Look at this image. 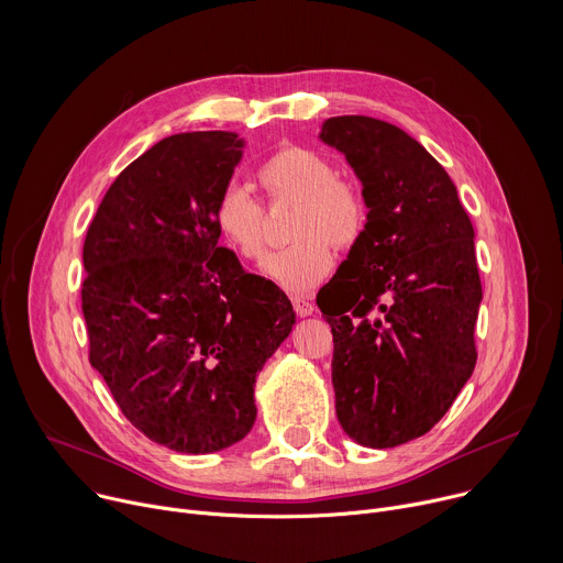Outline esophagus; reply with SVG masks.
Here are the masks:
<instances>
[{
    "instance_id": "esophagus-1",
    "label": "esophagus",
    "mask_w": 563,
    "mask_h": 563,
    "mask_svg": "<svg viewBox=\"0 0 563 563\" xmlns=\"http://www.w3.org/2000/svg\"><path fill=\"white\" fill-rule=\"evenodd\" d=\"M291 305H294V311L298 313V316H311L313 313V302L309 300V298H305V296H294L291 298Z\"/></svg>"
}]
</instances>
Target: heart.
<instances>
[{
    "label": "heart",
    "mask_w": 563,
    "mask_h": 563,
    "mask_svg": "<svg viewBox=\"0 0 563 563\" xmlns=\"http://www.w3.org/2000/svg\"><path fill=\"white\" fill-rule=\"evenodd\" d=\"M258 185L272 207L296 205L289 224L294 245L265 261V274L291 294L323 283L336 252L350 250L365 231L367 207L361 191L339 180L325 155L305 146H283L261 165ZM213 224L224 243L243 261H258L267 250L269 222L265 207L243 187L229 185L213 205Z\"/></svg>",
    "instance_id": "b5f03b06"
}]
</instances>
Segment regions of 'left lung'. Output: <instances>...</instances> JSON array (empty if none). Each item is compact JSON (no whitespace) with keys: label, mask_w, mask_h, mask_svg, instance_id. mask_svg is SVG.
Returning a JSON list of instances; mask_svg holds the SVG:
<instances>
[{"label":"left lung","mask_w":563,"mask_h":563,"mask_svg":"<svg viewBox=\"0 0 563 563\" xmlns=\"http://www.w3.org/2000/svg\"><path fill=\"white\" fill-rule=\"evenodd\" d=\"M320 140L345 153L369 209L316 300L334 336L336 417L356 443L394 448L430 432L476 365L474 229L445 169L406 131L339 115Z\"/></svg>","instance_id":"obj_1"}]
</instances>
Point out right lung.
I'll return each mask as SVG.
<instances>
[{
    "label": "right lung",
    "instance_id": "1",
    "mask_svg": "<svg viewBox=\"0 0 563 563\" xmlns=\"http://www.w3.org/2000/svg\"><path fill=\"white\" fill-rule=\"evenodd\" d=\"M245 142L169 135L115 178L85 238L89 361L146 439L207 454L256 421L254 385L294 309L218 245L213 205Z\"/></svg>",
    "mask_w": 563,
    "mask_h": 563
}]
</instances>
